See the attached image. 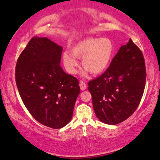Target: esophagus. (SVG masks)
Instances as JSON below:
<instances>
[{"label": "esophagus", "mask_w": 160, "mask_h": 160, "mask_svg": "<svg viewBox=\"0 0 160 160\" xmlns=\"http://www.w3.org/2000/svg\"><path fill=\"white\" fill-rule=\"evenodd\" d=\"M79 85H80L81 90H82V91H84V90H85L87 89V85L85 82H83V81H80Z\"/></svg>", "instance_id": "34e87169"}]
</instances>
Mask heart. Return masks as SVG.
<instances>
[{"mask_svg":"<svg viewBox=\"0 0 160 160\" xmlns=\"http://www.w3.org/2000/svg\"><path fill=\"white\" fill-rule=\"evenodd\" d=\"M71 52H65L62 55L63 65L68 72L76 73L79 66L77 59H82V66L85 68L84 75L89 71L97 75L109 66L114 55L115 45L108 37L87 38L72 46Z\"/></svg>","mask_w":160,"mask_h":160,"instance_id":"1","label":"heart"}]
</instances>
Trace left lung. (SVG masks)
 <instances>
[{
	"label": "left lung",
	"mask_w": 160,
	"mask_h": 160,
	"mask_svg": "<svg viewBox=\"0 0 160 160\" xmlns=\"http://www.w3.org/2000/svg\"><path fill=\"white\" fill-rule=\"evenodd\" d=\"M146 80L143 53L129 39L104 73L88 83L98 120L114 125L129 118L141 102Z\"/></svg>",
	"instance_id": "left-lung-1"
}]
</instances>
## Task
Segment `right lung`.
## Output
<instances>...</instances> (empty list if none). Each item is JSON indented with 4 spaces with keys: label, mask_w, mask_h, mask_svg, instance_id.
Wrapping results in <instances>:
<instances>
[{
    "label": "right lung",
    "mask_w": 160,
    "mask_h": 160,
    "mask_svg": "<svg viewBox=\"0 0 160 160\" xmlns=\"http://www.w3.org/2000/svg\"><path fill=\"white\" fill-rule=\"evenodd\" d=\"M62 47L48 38L34 36L19 55L15 68L17 89L36 120L52 129L71 121L80 92L76 78L61 67Z\"/></svg>",
    "instance_id": "1"
}]
</instances>
